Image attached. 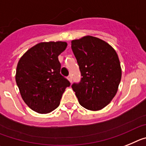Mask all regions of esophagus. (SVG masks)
<instances>
[{
	"label": "esophagus",
	"mask_w": 146,
	"mask_h": 146,
	"mask_svg": "<svg viewBox=\"0 0 146 146\" xmlns=\"http://www.w3.org/2000/svg\"><path fill=\"white\" fill-rule=\"evenodd\" d=\"M68 81H69V82H70V83H72V81H73V80H72V76H70V75L68 77Z\"/></svg>",
	"instance_id": "34e87169"
}]
</instances>
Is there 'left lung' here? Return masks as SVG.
<instances>
[{
	"instance_id": "left-lung-1",
	"label": "left lung",
	"mask_w": 146,
	"mask_h": 146,
	"mask_svg": "<svg viewBox=\"0 0 146 146\" xmlns=\"http://www.w3.org/2000/svg\"><path fill=\"white\" fill-rule=\"evenodd\" d=\"M82 80L72 85L78 102L91 111L101 110L113 99L122 76L118 56L111 45L92 36L71 41Z\"/></svg>"
}]
</instances>
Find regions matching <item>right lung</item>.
I'll use <instances>...</instances> for the list:
<instances>
[{
    "label": "right lung",
    "mask_w": 146,
    "mask_h": 146,
    "mask_svg": "<svg viewBox=\"0 0 146 146\" xmlns=\"http://www.w3.org/2000/svg\"><path fill=\"white\" fill-rule=\"evenodd\" d=\"M68 46L66 42H42L20 57L15 80L20 96L29 108L47 114L59 106L70 82L60 74L58 56Z\"/></svg>",
    "instance_id": "right-lung-1"
}]
</instances>
